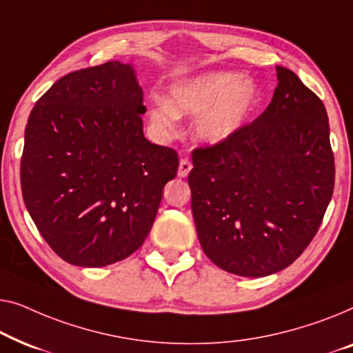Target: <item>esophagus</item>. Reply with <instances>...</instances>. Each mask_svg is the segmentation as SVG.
<instances>
[{
	"label": "esophagus",
	"instance_id": "obj_1",
	"mask_svg": "<svg viewBox=\"0 0 353 353\" xmlns=\"http://www.w3.org/2000/svg\"><path fill=\"white\" fill-rule=\"evenodd\" d=\"M192 161L188 160V158H182L181 161H179V171H177V176L179 177H187L188 172L192 171Z\"/></svg>",
	"mask_w": 353,
	"mask_h": 353
}]
</instances>
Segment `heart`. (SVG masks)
Returning a JSON list of instances; mask_svg holds the SVG:
<instances>
[{
    "instance_id": "1",
    "label": "heart",
    "mask_w": 353,
    "mask_h": 353,
    "mask_svg": "<svg viewBox=\"0 0 353 353\" xmlns=\"http://www.w3.org/2000/svg\"><path fill=\"white\" fill-rule=\"evenodd\" d=\"M257 99L259 92L251 79L235 72H211L174 84L170 101L153 99L150 120L168 136L176 131L179 117L196 115V137L206 143H219L245 126Z\"/></svg>"
}]
</instances>
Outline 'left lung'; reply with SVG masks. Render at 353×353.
Here are the masks:
<instances>
[{
	"label": "left lung",
	"mask_w": 353,
	"mask_h": 353,
	"mask_svg": "<svg viewBox=\"0 0 353 353\" xmlns=\"http://www.w3.org/2000/svg\"><path fill=\"white\" fill-rule=\"evenodd\" d=\"M269 107L227 141L196 147L188 174L205 254L222 270L286 269L319 232L334 190V155L321 99L276 67Z\"/></svg>",
	"instance_id": "obj_1"
}]
</instances>
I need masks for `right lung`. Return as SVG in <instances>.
<instances>
[{"instance_id":"obj_1","label":"right lung","mask_w":353,"mask_h":353,"mask_svg":"<svg viewBox=\"0 0 353 353\" xmlns=\"http://www.w3.org/2000/svg\"><path fill=\"white\" fill-rule=\"evenodd\" d=\"M142 113V88L118 61L62 77L30 113L22 196L38 232L68 264H115L150 232L179 155L147 141Z\"/></svg>"}]
</instances>
